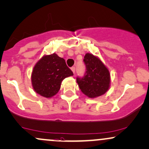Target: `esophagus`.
<instances>
[{
    "instance_id": "obj_1",
    "label": "esophagus",
    "mask_w": 149,
    "mask_h": 149,
    "mask_svg": "<svg viewBox=\"0 0 149 149\" xmlns=\"http://www.w3.org/2000/svg\"><path fill=\"white\" fill-rule=\"evenodd\" d=\"M71 71H73V73H75V71H76V68H75L74 66H72L71 68Z\"/></svg>"
}]
</instances>
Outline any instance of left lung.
Wrapping results in <instances>:
<instances>
[{"label": "left lung", "instance_id": "left-lung-1", "mask_svg": "<svg viewBox=\"0 0 149 149\" xmlns=\"http://www.w3.org/2000/svg\"><path fill=\"white\" fill-rule=\"evenodd\" d=\"M83 62L86 65V73L83 77L76 78L80 89L91 98L104 94L110 84L109 70L100 58L91 54L85 55Z\"/></svg>", "mask_w": 149, "mask_h": 149}]
</instances>
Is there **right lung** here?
I'll return each mask as SVG.
<instances>
[{
  "mask_svg": "<svg viewBox=\"0 0 149 149\" xmlns=\"http://www.w3.org/2000/svg\"><path fill=\"white\" fill-rule=\"evenodd\" d=\"M73 75L63 58L56 54L46 55L36 63L32 70V87L40 95L52 97L60 90L62 81Z\"/></svg>",
  "mask_w": 149,
  "mask_h": 149,
  "instance_id": "add662e5",
  "label": "right lung"
}]
</instances>
